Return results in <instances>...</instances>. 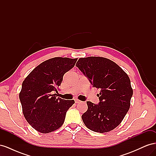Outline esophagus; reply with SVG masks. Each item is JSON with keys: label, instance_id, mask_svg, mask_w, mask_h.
<instances>
[{"label": "esophagus", "instance_id": "34e87169", "mask_svg": "<svg viewBox=\"0 0 156 156\" xmlns=\"http://www.w3.org/2000/svg\"><path fill=\"white\" fill-rule=\"evenodd\" d=\"M75 102L76 103H79L80 102H81V101H79V100H75Z\"/></svg>", "mask_w": 156, "mask_h": 156}]
</instances>
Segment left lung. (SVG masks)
<instances>
[{
    "label": "left lung",
    "mask_w": 156,
    "mask_h": 156,
    "mask_svg": "<svg viewBox=\"0 0 156 156\" xmlns=\"http://www.w3.org/2000/svg\"><path fill=\"white\" fill-rule=\"evenodd\" d=\"M76 66L100 89L98 104L87 102L88 109L82 115L84 125L101 133L114 129L129 109L133 89L128 75L113 61L100 56L80 58Z\"/></svg>",
    "instance_id": "obj_1"
}]
</instances>
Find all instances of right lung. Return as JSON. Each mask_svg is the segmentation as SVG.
Listing matches in <instances>:
<instances>
[{
  "label": "right lung",
  "instance_id": "obj_1",
  "mask_svg": "<svg viewBox=\"0 0 156 156\" xmlns=\"http://www.w3.org/2000/svg\"><path fill=\"white\" fill-rule=\"evenodd\" d=\"M77 58L55 57L41 63L22 83L20 100L23 115L33 128L42 133L58 129L74 100L56 98L64 75Z\"/></svg>",
  "mask_w": 156,
  "mask_h": 156
}]
</instances>
